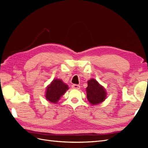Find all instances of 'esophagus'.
I'll use <instances>...</instances> for the list:
<instances>
[{
  "label": "esophagus",
  "mask_w": 148,
  "mask_h": 148,
  "mask_svg": "<svg viewBox=\"0 0 148 148\" xmlns=\"http://www.w3.org/2000/svg\"><path fill=\"white\" fill-rule=\"evenodd\" d=\"M71 88H72L73 89H79L80 88V86L78 84H72V86H71Z\"/></svg>",
  "instance_id": "esophagus-1"
}]
</instances>
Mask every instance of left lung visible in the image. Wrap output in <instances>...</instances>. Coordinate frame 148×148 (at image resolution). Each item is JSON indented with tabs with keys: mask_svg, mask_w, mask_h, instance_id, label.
Segmentation results:
<instances>
[{
	"mask_svg": "<svg viewBox=\"0 0 148 148\" xmlns=\"http://www.w3.org/2000/svg\"><path fill=\"white\" fill-rule=\"evenodd\" d=\"M86 96L89 102L95 105L105 100L106 92L104 88L101 86L96 80L91 79L88 82Z\"/></svg>",
	"mask_w": 148,
	"mask_h": 148,
	"instance_id": "1",
	"label": "left lung"
}]
</instances>
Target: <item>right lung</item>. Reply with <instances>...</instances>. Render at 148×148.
<instances>
[{
    "label": "right lung",
    "mask_w": 148,
    "mask_h": 148,
    "mask_svg": "<svg viewBox=\"0 0 148 148\" xmlns=\"http://www.w3.org/2000/svg\"><path fill=\"white\" fill-rule=\"evenodd\" d=\"M68 89V86L64 84L62 80L59 79H53L47 88L46 99L51 102L56 103Z\"/></svg>",
    "instance_id": "1"
}]
</instances>
